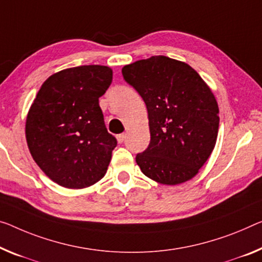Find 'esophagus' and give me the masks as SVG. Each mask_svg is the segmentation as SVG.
Here are the masks:
<instances>
[{"label": "esophagus", "instance_id": "34e87169", "mask_svg": "<svg viewBox=\"0 0 262 262\" xmlns=\"http://www.w3.org/2000/svg\"><path fill=\"white\" fill-rule=\"evenodd\" d=\"M125 138H126V135H125V134H120V135L117 136L118 143H123L124 140H125Z\"/></svg>", "mask_w": 262, "mask_h": 262}]
</instances>
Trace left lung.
Returning a JSON list of instances; mask_svg holds the SVG:
<instances>
[{
	"label": "left lung",
	"mask_w": 262,
	"mask_h": 262,
	"mask_svg": "<svg viewBox=\"0 0 262 262\" xmlns=\"http://www.w3.org/2000/svg\"><path fill=\"white\" fill-rule=\"evenodd\" d=\"M146 104L151 139L136 156L148 178L165 185L192 179L211 156L219 107L210 88L186 63L154 56L122 69Z\"/></svg>",
	"instance_id": "left-lung-1"
}]
</instances>
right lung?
<instances>
[{"instance_id": "obj_1", "label": "right lung", "mask_w": 262, "mask_h": 262, "mask_svg": "<svg viewBox=\"0 0 262 262\" xmlns=\"http://www.w3.org/2000/svg\"><path fill=\"white\" fill-rule=\"evenodd\" d=\"M111 82L107 67L62 70L43 83L30 107L26 123L30 154L63 187L91 186L105 176L117 139L106 130L99 97Z\"/></svg>"}]
</instances>
